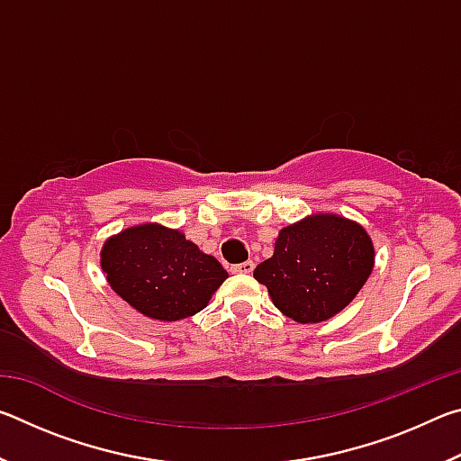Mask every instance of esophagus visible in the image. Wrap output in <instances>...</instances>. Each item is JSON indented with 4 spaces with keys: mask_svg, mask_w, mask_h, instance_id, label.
<instances>
[{
    "mask_svg": "<svg viewBox=\"0 0 461 461\" xmlns=\"http://www.w3.org/2000/svg\"><path fill=\"white\" fill-rule=\"evenodd\" d=\"M233 275H249V272L254 270V262L252 260H246V262H240V264H233L230 268Z\"/></svg>",
    "mask_w": 461,
    "mask_h": 461,
    "instance_id": "1",
    "label": "esophagus"
}]
</instances>
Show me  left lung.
<instances>
[{"mask_svg":"<svg viewBox=\"0 0 461 461\" xmlns=\"http://www.w3.org/2000/svg\"><path fill=\"white\" fill-rule=\"evenodd\" d=\"M372 268L374 246L362 225L317 213L280 230L275 254L254 278L293 321L321 323L354 301Z\"/></svg>","mask_w":461,"mask_h":461,"instance_id":"obj_1","label":"left lung"}]
</instances>
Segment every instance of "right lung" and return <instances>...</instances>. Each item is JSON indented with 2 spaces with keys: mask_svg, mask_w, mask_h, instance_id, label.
<instances>
[{
  "mask_svg": "<svg viewBox=\"0 0 461 461\" xmlns=\"http://www.w3.org/2000/svg\"><path fill=\"white\" fill-rule=\"evenodd\" d=\"M101 268L128 305L158 321L199 313L228 278L217 258L160 223L134 225L109 238L101 248Z\"/></svg>",
  "mask_w": 461,
  "mask_h": 461,
  "instance_id": "obj_1",
  "label": "right lung"
}]
</instances>
